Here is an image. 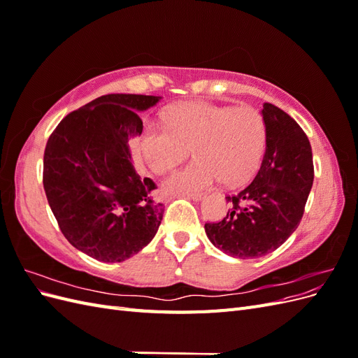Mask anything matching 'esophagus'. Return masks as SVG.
<instances>
[{"label":"esophagus","instance_id":"obj_1","mask_svg":"<svg viewBox=\"0 0 358 358\" xmlns=\"http://www.w3.org/2000/svg\"><path fill=\"white\" fill-rule=\"evenodd\" d=\"M187 199H191V200H196V201H200L206 197L204 192H194V194H185Z\"/></svg>","mask_w":358,"mask_h":358}]
</instances>
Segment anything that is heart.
<instances>
[{
  "instance_id": "obj_1",
  "label": "heart",
  "mask_w": 358,
  "mask_h": 358,
  "mask_svg": "<svg viewBox=\"0 0 358 358\" xmlns=\"http://www.w3.org/2000/svg\"><path fill=\"white\" fill-rule=\"evenodd\" d=\"M266 124L249 106L230 107L204 101L173 106L166 125H148L140 137L138 152L157 175L175 169L189 155V166L169 176L167 194L204 191L221 179L241 185L254 176L266 148Z\"/></svg>"
}]
</instances>
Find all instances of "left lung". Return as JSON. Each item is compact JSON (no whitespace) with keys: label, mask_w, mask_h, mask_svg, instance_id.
Listing matches in <instances>:
<instances>
[{"label":"left lung","mask_w":358,"mask_h":358,"mask_svg":"<svg viewBox=\"0 0 358 358\" xmlns=\"http://www.w3.org/2000/svg\"><path fill=\"white\" fill-rule=\"evenodd\" d=\"M266 152L254 180L236 196L220 222L204 224L215 248L234 258L273 252L296 231L313 183L312 149L300 125L264 103Z\"/></svg>","instance_id":"obj_1"}]
</instances>
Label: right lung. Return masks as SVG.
I'll use <instances>...</instances> for the list:
<instances>
[{
    "label": "right lung",
    "instance_id": "1",
    "mask_svg": "<svg viewBox=\"0 0 358 358\" xmlns=\"http://www.w3.org/2000/svg\"><path fill=\"white\" fill-rule=\"evenodd\" d=\"M161 96L109 94L71 112L48 140L43 187L66 239L104 263H121L154 239L164 208L152 179L134 169L129 140L143 131L138 112Z\"/></svg>",
    "mask_w": 358,
    "mask_h": 358
}]
</instances>
